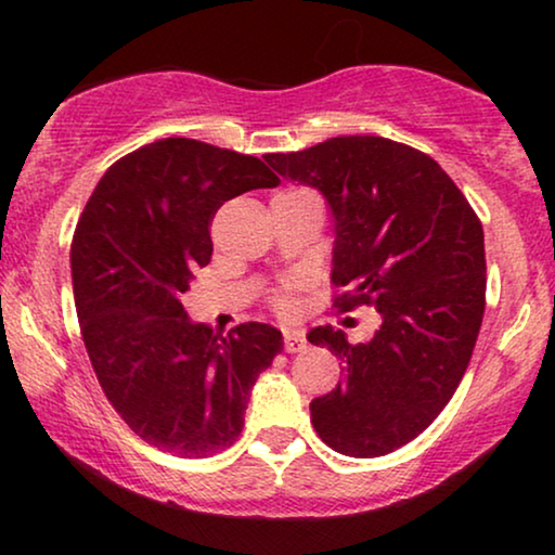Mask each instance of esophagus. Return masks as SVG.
<instances>
[{"label": "esophagus", "instance_id": "esophagus-1", "mask_svg": "<svg viewBox=\"0 0 555 555\" xmlns=\"http://www.w3.org/2000/svg\"><path fill=\"white\" fill-rule=\"evenodd\" d=\"M283 336H285V351H287V353H300V351H306V346H308L306 333L295 331V328H285Z\"/></svg>", "mask_w": 555, "mask_h": 555}]
</instances>
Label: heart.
I'll list each match as a JSON object with an SVG mask.
<instances>
[{
  "label": "heart",
  "instance_id": "obj_1",
  "mask_svg": "<svg viewBox=\"0 0 555 555\" xmlns=\"http://www.w3.org/2000/svg\"><path fill=\"white\" fill-rule=\"evenodd\" d=\"M272 306H275V310H280V313H287V310L293 308V287L291 285L280 287V291L272 295Z\"/></svg>",
  "mask_w": 555,
  "mask_h": 555
}]
</instances>
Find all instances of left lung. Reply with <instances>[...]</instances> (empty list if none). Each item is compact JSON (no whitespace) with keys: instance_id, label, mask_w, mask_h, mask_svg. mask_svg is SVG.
<instances>
[{"instance_id":"8db88e82","label":"left lung","mask_w":555,"mask_h":555,"mask_svg":"<svg viewBox=\"0 0 555 555\" xmlns=\"http://www.w3.org/2000/svg\"><path fill=\"white\" fill-rule=\"evenodd\" d=\"M268 164L331 204L333 308L382 315L366 344L331 325L308 333L346 363L344 382L310 401V422L336 452L382 457L437 420L473 359L488 285L482 222L435 158L382 135H338Z\"/></svg>"}]
</instances>
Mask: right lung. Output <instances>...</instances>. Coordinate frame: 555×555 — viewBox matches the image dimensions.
I'll list each match as a JSON object with an SVG mask.
<instances>
[{
    "mask_svg": "<svg viewBox=\"0 0 555 555\" xmlns=\"http://www.w3.org/2000/svg\"><path fill=\"white\" fill-rule=\"evenodd\" d=\"M278 181L255 156L164 139L118 158L82 209L70 247L82 340L111 406L156 450L202 460L230 447L249 389L283 351L268 323L219 336L181 306L211 260L217 209Z\"/></svg>",
    "mask_w": 555,
    "mask_h": 555,
    "instance_id": "obj_1",
    "label": "right lung"
}]
</instances>
